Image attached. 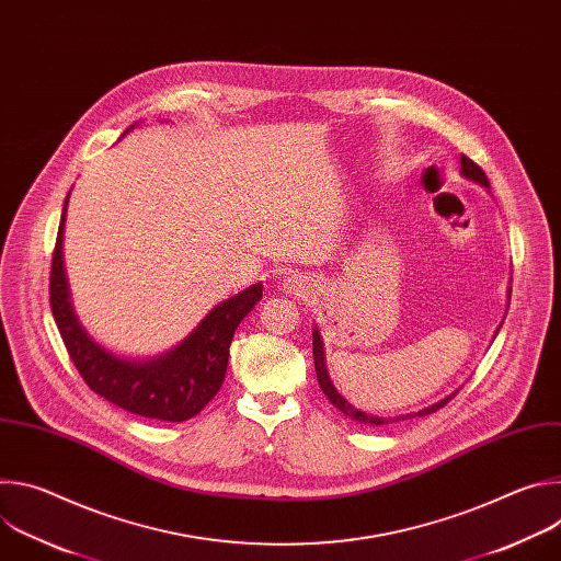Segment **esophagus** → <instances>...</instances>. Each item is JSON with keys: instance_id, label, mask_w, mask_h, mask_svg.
I'll return each instance as SVG.
<instances>
[{"instance_id": "obj_1", "label": "esophagus", "mask_w": 561, "mask_h": 561, "mask_svg": "<svg viewBox=\"0 0 561 561\" xmlns=\"http://www.w3.org/2000/svg\"><path fill=\"white\" fill-rule=\"evenodd\" d=\"M290 288H293V290H295V286H290Z\"/></svg>"}]
</instances>
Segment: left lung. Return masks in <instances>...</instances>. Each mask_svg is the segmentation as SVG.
<instances>
[{
	"label": "left lung",
	"instance_id": "1",
	"mask_svg": "<svg viewBox=\"0 0 561 561\" xmlns=\"http://www.w3.org/2000/svg\"><path fill=\"white\" fill-rule=\"evenodd\" d=\"M461 173H463L468 180L479 182V184L486 186V188L491 186V184H489L486 173L482 171V167L474 164L472 159H470V157H466V154H461ZM312 359H314L317 381H319V386H322L324 394L331 399V404H333L335 409H340L346 417H351V420H355V422H362V424H370V426H386V424H392V422H402V420H411V417H424V415H431V413H435V411L444 409V407L450 402V399L457 394V392H453V394H448L446 399H442V402H437V404H433V407H428V409H424V411H420V413H415V415H404V417H394V420L375 417V415H366V413H362V411L353 409V407L346 402V399L335 390V386L331 383V377H329L327 364H324V346H322V337H319V333H317V331H312Z\"/></svg>",
	"mask_w": 561,
	"mask_h": 561
}]
</instances>
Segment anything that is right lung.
<instances>
[{
	"label": "right lung",
	"mask_w": 561,
	"mask_h": 561,
	"mask_svg": "<svg viewBox=\"0 0 561 561\" xmlns=\"http://www.w3.org/2000/svg\"><path fill=\"white\" fill-rule=\"evenodd\" d=\"M66 202L50 260L48 295L55 324L77 373L106 402L139 417L162 422L195 417L221 388L234 329L262 299V284L215 306L199 327L164 357L150 362L119 359L98 346L72 314L61 262Z\"/></svg>",
	"instance_id": "right-lung-1"
}]
</instances>
